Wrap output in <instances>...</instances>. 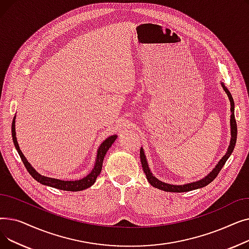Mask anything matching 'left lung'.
<instances>
[{"label":"left lung","instance_id":"8db88e82","mask_svg":"<svg viewBox=\"0 0 249 249\" xmlns=\"http://www.w3.org/2000/svg\"><path fill=\"white\" fill-rule=\"evenodd\" d=\"M221 86H222V88H223V89L225 90L226 95L228 96V99L230 101V106H231V108H230V111H231V115H230L231 138H230V143H229L228 149H227L226 153L224 154L223 158H222L219 160V162L215 165V167L205 178H203L199 180L188 182V184H185V185H172V184H167V182H164V181L159 179L158 178H155L153 176V174L151 173L150 168H149L144 150H143V148L141 147L140 148V160H141L142 168H143V172H144V174L146 176V178H147L148 182L152 187L159 189V190H162V191H165V192H173V193L190 192V191H193V190H197V189H201V188L206 187L207 185L210 184L211 181H213L215 179V178L217 177V175L220 173L221 168L223 167V165L225 164V162L229 159V156L233 152V149L235 147V143H236V138H237V126H236V121H235V116H234V101H233V98L230 94V91L228 90V89L224 86V84L222 82H221Z\"/></svg>","mask_w":249,"mask_h":249}]
</instances>
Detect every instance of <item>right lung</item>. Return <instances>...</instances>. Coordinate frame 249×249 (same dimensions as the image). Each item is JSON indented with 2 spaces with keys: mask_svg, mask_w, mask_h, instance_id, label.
Masks as SVG:
<instances>
[{
  "mask_svg": "<svg viewBox=\"0 0 249 249\" xmlns=\"http://www.w3.org/2000/svg\"><path fill=\"white\" fill-rule=\"evenodd\" d=\"M15 120H16V116L14 117V119H13V122H12L13 142H14V145H15V147H16L19 155H20V158H21L26 169H27V171L29 172V174L32 176V178L34 179H36L38 182H40V184H42L44 186L51 187V188H55V189H58V190H63V191L78 192V191H83V190H86V189L93 186L95 184V181H96L98 176L102 172V165H103V160H104L105 155H106L107 151L109 150V148L112 146L114 141L118 137L117 135H111L101 143V145L99 146V148L97 150L95 164H94L93 169H91L89 174H88L86 177H84L81 179L62 180V179L48 178V177L40 175L38 172H36V169L30 164V162H28L27 159H26L24 154L22 153V151L19 147V144H18L17 137H16Z\"/></svg>",
  "mask_w": 249,
  "mask_h": 249,
  "instance_id": "obj_1",
  "label": "right lung"
}]
</instances>
